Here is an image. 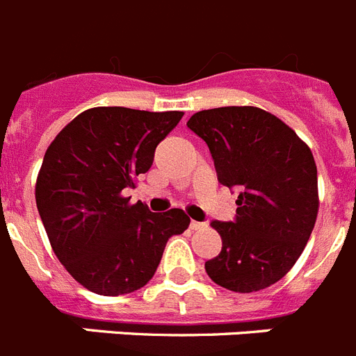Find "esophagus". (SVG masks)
<instances>
[{
  "label": "esophagus",
  "mask_w": 356,
  "mask_h": 356,
  "mask_svg": "<svg viewBox=\"0 0 356 356\" xmlns=\"http://www.w3.org/2000/svg\"><path fill=\"white\" fill-rule=\"evenodd\" d=\"M202 227H204V222H197V220L190 222V229L197 231V229H202Z\"/></svg>",
  "instance_id": "34e87169"
}]
</instances>
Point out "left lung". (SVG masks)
<instances>
[{
  "instance_id": "1",
  "label": "left lung",
  "mask_w": 356,
  "mask_h": 356,
  "mask_svg": "<svg viewBox=\"0 0 356 356\" xmlns=\"http://www.w3.org/2000/svg\"><path fill=\"white\" fill-rule=\"evenodd\" d=\"M211 152L218 182L238 191L233 222L213 220L220 254L206 261L216 285L258 292L285 276L307 245L319 209L312 150L258 107H218L186 123Z\"/></svg>"
}]
</instances>
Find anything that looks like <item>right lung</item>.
<instances>
[{
    "mask_svg": "<svg viewBox=\"0 0 356 356\" xmlns=\"http://www.w3.org/2000/svg\"><path fill=\"white\" fill-rule=\"evenodd\" d=\"M182 113L92 107L51 141L35 202L51 249L80 285L100 296L134 292L152 280L170 236L184 233L182 209L152 213L123 197L152 166L156 147Z\"/></svg>",
    "mask_w": 356,
    "mask_h": 356,
    "instance_id": "obj_1",
    "label": "right lung"
}]
</instances>
